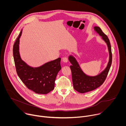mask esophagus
<instances>
[{
  "mask_svg": "<svg viewBox=\"0 0 126 126\" xmlns=\"http://www.w3.org/2000/svg\"><path fill=\"white\" fill-rule=\"evenodd\" d=\"M62 61L64 62L67 63L68 61V58L67 57H64L62 58Z\"/></svg>",
  "mask_w": 126,
  "mask_h": 126,
  "instance_id": "esophagus-1",
  "label": "esophagus"
}]
</instances>
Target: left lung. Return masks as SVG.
<instances>
[{"label":"left lung","mask_w":126,"mask_h":126,"mask_svg":"<svg viewBox=\"0 0 126 126\" xmlns=\"http://www.w3.org/2000/svg\"><path fill=\"white\" fill-rule=\"evenodd\" d=\"M94 28L108 46L109 52V61L105 69L100 74L95 76H89L83 72L75 57L72 55L69 56V60L72 64L70 67L72 72L73 87L75 90L81 93L93 91L102 85L107 78L112 64V54L110 40L99 27L95 26Z\"/></svg>","instance_id":"1"}]
</instances>
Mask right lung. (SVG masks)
<instances>
[{
  "instance_id": "1",
  "label": "right lung",
  "mask_w": 126,
  "mask_h": 126,
  "mask_svg": "<svg viewBox=\"0 0 126 126\" xmlns=\"http://www.w3.org/2000/svg\"><path fill=\"white\" fill-rule=\"evenodd\" d=\"M20 32L13 48V54L16 72L27 87L36 93L46 94L54 88L58 72L61 69V58L48 62L39 67H31L22 60L19 52Z\"/></svg>"
}]
</instances>
